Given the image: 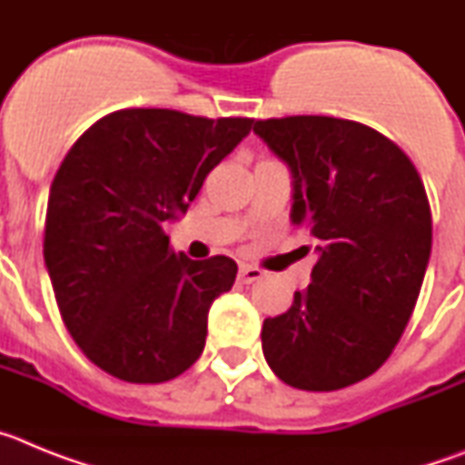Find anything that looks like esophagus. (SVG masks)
I'll return each mask as SVG.
<instances>
[{
  "label": "esophagus",
  "mask_w": 465,
  "mask_h": 465,
  "mask_svg": "<svg viewBox=\"0 0 465 465\" xmlns=\"http://www.w3.org/2000/svg\"><path fill=\"white\" fill-rule=\"evenodd\" d=\"M262 270L256 268V265H240V274H237V279H240L242 283H253V282H261L262 279Z\"/></svg>",
  "instance_id": "1"
}]
</instances>
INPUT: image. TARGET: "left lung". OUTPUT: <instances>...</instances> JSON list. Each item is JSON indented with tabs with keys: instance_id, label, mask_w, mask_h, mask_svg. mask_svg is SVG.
I'll list each match as a JSON object with an SVG mask.
<instances>
[{
	"instance_id": "8db88e82",
	"label": "left lung",
	"mask_w": 465,
	"mask_h": 465,
	"mask_svg": "<svg viewBox=\"0 0 465 465\" xmlns=\"http://www.w3.org/2000/svg\"><path fill=\"white\" fill-rule=\"evenodd\" d=\"M253 133L289 165L291 221L316 253L310 286L262 322V354L293 389L338 391L391 356L412 316L433 237L426 188L412 160L363 123L286 116Z\"/></svg>"
}]
</instances>
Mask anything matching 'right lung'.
Listing matches in <instances>:
<instances>
[{
  "mask_svg": "<svg viewBox=\"0 0 465 465\" xmlns=\"http://www.w3.org/2000/svg\"><path fill=\"white\" fill-rule=\"evenodd\" d=\"M252 118L121 109L90 125L48 193L44 261L74 342L109 375L160 384L204 349L209 307L232 289L228 256L191 261L165 235Z\"/></svg>",
  "mask_w": 465,
  "mask_h": 465,
  "instance_id": "right-lung-1",
  "label": "right lung"
}]
</instances>
